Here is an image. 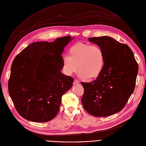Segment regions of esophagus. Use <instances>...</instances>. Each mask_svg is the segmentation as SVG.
I'll return each mask as SVG.
<instances>
[{
  "instance_id": "esophagus-1",
  "label": "esophagus",
  "mask_w": 146,
  "mask_h": 146,
  "mask_svg": "<svg viewBox=\"0 0 146 146\" xmlns=\"http://www.w3.org/2000/svg\"><path fill=\"white\" fill-rule=\"evenodd\" d=\"M79 83H80V82H79L78 79H74V84H79Z\"/></svg>"
}]
</instances>
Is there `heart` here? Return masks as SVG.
<instances>
[{"label":"heart","instance_id":"heart-1","mask_svg":"<svg viewBox=\"0 0 146 146\" xmlns=\"http://www.w3.org/2000/svg\"><path fill=\"white\" fill-rule=\"evenodd\" d=\"M105 63L104 53L96 45L78 43L70 48L69 56L63 59L65 73L72 75L80 70L79 76L82 79H94L102 73Z\"/></svg>","mask_w":146,"mask_h":146}]
</instances>
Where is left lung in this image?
<instances>
[{
    "label": "left lung",
    "instance_id": "1",
    "mask_svg": "<svg viewBox=\"0 0 146 146\" xmlns=\"http://www.w3.org/2000/svg\"><path fill=\"white\" fill-rule=\"evenodd\" d=\"M105 56L103 70L92 82H82V104L92 115L108 117L124 108L135 88L139 67L132 50L108 36L89 38Z\"/></svg>",
    "mask_w": 146,
    "mask_h": 146
}]
</instances>
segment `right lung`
<instances>
[{
  "instance_id": "1",
  "label": "right lung",
  "mask_w": 146,
  "mask_h": 146,
  "mask_svg": "<svg viewBox=\"0 0 146 146\" xmlns=\"http://www.w3.org/2000/svg\"><path fill=\"white\" fill-rule=\"evenodd\" d=\"M74 39L70 36L49 42L29 45L14 59L8 82L10 97L24 118L45 122L54 118L61 97L73 86L74 79L61 73L62 54Z\"/></svg>"
}]
</instances>
